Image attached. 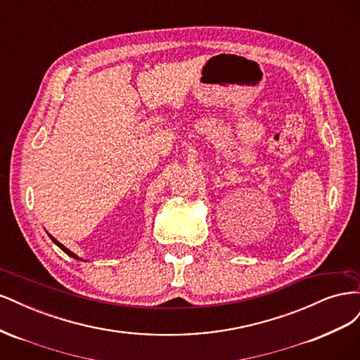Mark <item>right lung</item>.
<instances>
[{"mask_svg": "<svg viewBox=\"0 0 360 360\" xmlns=\"http://www.w3.org/2000/svg\"><path fill=\"white\" fill-rule=\"evenodd\" d=\"M49 237H51V240H52V242H53V243H56V245H57V246H58V248H60V249H61V250H64V252H66V254H68V255H70V257H72V258H76V259H79V258H78V257H76V255H75V254H73V252H70V250H69V249H68V248H64V246H63V245H61V243H60V242H57V240H56V238H53V237H52V236H49Z\"/></svg>", "mask_w": 360, "mask_h": 360, "instance_id": "right-lung-1", "label": "right lung"}]
</instances>
